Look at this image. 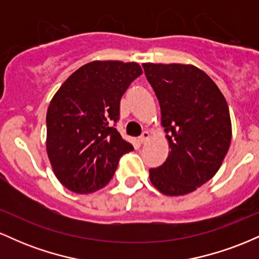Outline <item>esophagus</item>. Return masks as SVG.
I'll return each mask as SVG.
<instances>
[{
  "instance_id": "obj_1",
  "label": "esophagus",
  "mask_w": 259,
  "mask_h": 259,
  "mask_svg": "<svg viewBox=\"0 0 259 259\" xmlns=\"http://www.w3.org/2000/svg\"><path fill=\"white\" fill-rule=\"evenodd\" d=\"M148 139H150V133L144 132L141 134V136L139 138V142H140V144H146Z\"/></svg>"
}]
</instances>
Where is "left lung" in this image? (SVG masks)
<instances>
[{
  "mask_svg": "<svg viewBox=\"0 0 259 259\" xmlns=\"http://www.w3.org/2000/svg\"><path fill=\"white\" fill-rule=\"evenodd\" d=\"M145 75L160 107L168 158L150 169L152 185L167 196H184L214 177L231 142L224 95L192 64L144 63Z\"/></svg>",
  "mask_w": 259,
  "mask_h": 259,
  "instance_id": "1",
  "label": "left lung"
}]
</instances>
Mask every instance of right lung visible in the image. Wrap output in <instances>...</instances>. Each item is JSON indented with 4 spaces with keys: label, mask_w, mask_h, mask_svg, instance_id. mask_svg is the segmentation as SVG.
I'll return each instance as SVG.
<instances>
[{
    "label": "right lung",
    "mask_w": 259,
    "mask_h": 259,
    "mask_svg": "<svg viewBox=\"0 0 259 259\" xmlns=\"http://www.w3.org/2000/svg\"><path fill=\"white\" fill-rule=\"evenodd\" d=\"M142 74L135 62L94 61L75 70L50 102L46 151L56 178L76 194H90L109 183L132 144L112 126L120 99Z\"/></svg>",
    "instance_id": "add662e5"
}]
</instances>
